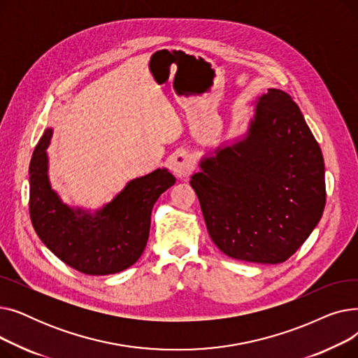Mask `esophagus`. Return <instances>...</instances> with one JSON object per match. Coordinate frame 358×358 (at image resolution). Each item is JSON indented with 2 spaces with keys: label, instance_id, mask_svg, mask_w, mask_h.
<instances>
[{
  "label": "esophagus",
  "instance_id": "obj_1",
  "mask_svg": "<svg viewBox=\"0 0 358 358\" xmlns=\"http://www.w3.org/2000/svg\"><path fill=\"white\" fill-rule=\"evenodd\" d=\"M193 171V162L187 154H178L173 161V173L177 178L189 177Z\"/></svg>",
  "mask_w": 358,
  "mask_h": 358
}]
</instances>
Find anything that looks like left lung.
Segmentation results:
<instances>
[{"instance_id": "obj_1", "label": "left lung", "mask_w": 358, "mask_h": 358, "mask_svg": "<svg viewBox=\"0 0 358 358\" xmlns=\"http://www.w3.org/2000/svg\"><path fill=\"white\" fill-rule=\"evenodd\" d=\"M255 103L247 134L204 155L190 184L223 254L278 264L303 245L322 217L325 165L287 92L270 88Z\"/></svg>"}]
</instances>
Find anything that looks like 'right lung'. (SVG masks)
Wrapping results in <instances>:
<instances>
[{"instance_id":"1","label":"right lung","mask_w":358,"mask_h":358,"mask_svg":"<svg viewBox=\"0 0 358 358\" xmlns=\"http://www.w3.org/2000/svg\"><path fill=\"white\" fill-rule=\"evenodd\" d=\"M46 129L30 161V219L45 245L66 266L90 275L120 273L142 255L149 238L150 213L159 196L174 185L166 168L130 180L96 212L71 208L49 181Z\"/></svg>"}]
</instances>
